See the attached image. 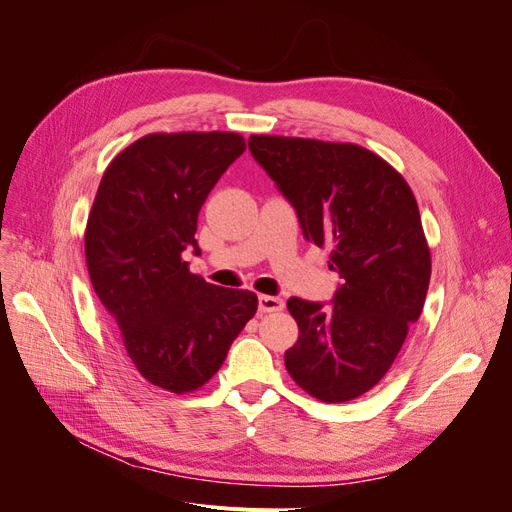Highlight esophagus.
I'll list each match as a JSON object with an SVG mask.
<instances>
[{
	"label": "esophagus",
	"instance_id": "obj_1",
	"mask_svg": "<svg viewBox=\"0 0 512 512\" xmlns=\"http://www.w3.org/2000/svg\"><path fill=\"white\" fill-rule=\"evenodd\" d=\"M258 309H260L262 314L282 312V309H284V299L269 297V294H260V297H258Z\"/></svg>",
	"mask_w": 512,
	"mask_h": 512
}]
</instances>
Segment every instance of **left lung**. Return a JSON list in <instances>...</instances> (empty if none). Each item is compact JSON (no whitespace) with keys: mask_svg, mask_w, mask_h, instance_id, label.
Wrapping results in <instances>:
<instances>
[{"mask_svg":"<svg viewBox=\"0 0 512 512\" xmlns=\"http://www.w3.org/2000/svg\"><path fill=\"white\" fill-rule=\"evenodd\" d=\"M252 158L297 211L303 237L331 247L342 284L331 303L292 297L299 339L284 354L292 380L342 404L393 365L423 312L431 256L410 185L359 145L252 136Z\"/></svg>","mask_w":512,"mask_h":512,"instance_id":"obj_1","label":"left lung"}]
</instances>
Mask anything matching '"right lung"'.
Returning <instances> with one entry per match:
<instances>
[{"label":"right lung","instance_id":"1","mask_svg":"<svg viewBox=\"0 0 512 512\" xmlns=\"http://www.w3.org/2000/svg\"><path fill=\"white\" fill-rule=\"evenodd\" d=\"M245 151L235 132L149 134L108 164L85 230L98 299L132 363L170 393L203 386L258 307L250 290L190 273L200 207Z\"/></svg>","mask_w":512,"mask_h":512}]
</instances>
